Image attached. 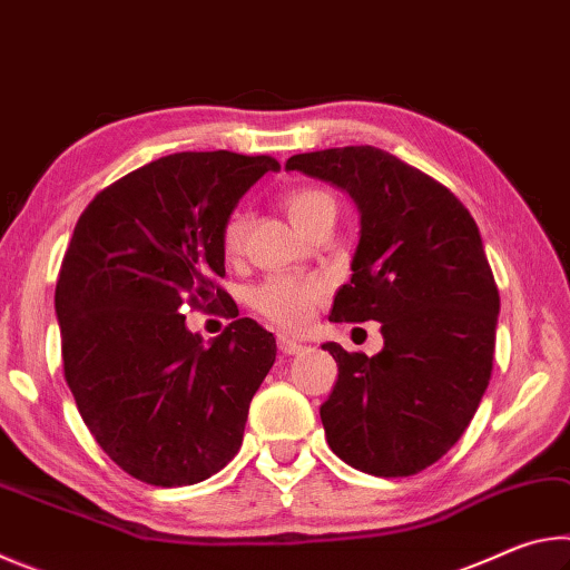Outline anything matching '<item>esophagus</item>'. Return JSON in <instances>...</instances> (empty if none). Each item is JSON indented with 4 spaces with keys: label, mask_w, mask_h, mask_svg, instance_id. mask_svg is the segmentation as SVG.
<instances>
[{
    "label": "esophagus",
    "mask_w": 570,
    "mask_h": 570,
    "mask_svg": "<svg viewBox=\"0 0 570 570\" xmlns=\"http://www.w3.org/2000/svg\"><path fill=\"white\" fill-rule=\"evenodd\" d=\"M278 350H282L284 354H298V352H304L306 346L294 342V340H288V336L282 334V336H278Z\"/></svg>",
    "instance_id": "esophagus-1"
}]
</instances>
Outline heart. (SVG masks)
I'll list each match as a JSON object with an SVG mask.
<instances>
[{"mask_svg":"<svg viewBox=\"0 0 570 570\" xmlns=\"http://www.w3.org/2000/svg\"><path fill=\"white\" fill-rule=\"evenodd\" d=\"M282 206L292 218V224L302 230L320 220L322 216H334L336 204L330 193L322 188H292L282 196ZM246 220L240 214H230L220 228V248L228 258H234L244 248ZM324 286L320 278L296 276H268L248 292V304L266 322L282 326L286 332H302L312 322L316 304L322 302Z\"/></svg>","mask_w":570,"mask_h":570,"instance_id":"b5f03b06","label":"heart"}]
</instances>
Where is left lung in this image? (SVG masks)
I'll return each mask as SVG.
<instances>
[{"label":"left lung","mask_w":570,"mask_h":570,"mask_svg":"<svg viewBox=\"0 0 570 570\" xmlns=\"http://www.w3.org/2000/svg\"><path fill=\"white\" fill-rule=\"evenodd\" d=\"M286 170L330 180L360 210L352 282L332 322H382L380 354L322 344L340 366L320 414L346 465L407 478L455 445L493 372L500 294L455 193L387 150L298 153Z\"/></svg>","instance_id":"left-lung-1"}]
</instances>
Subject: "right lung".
<instances>
[{
  "label": "right lung",
  "mask_w": 570,
  "mask_h": 570,
  "mask_svg": "<svg viewBox=\"0 0 570 570\" xmlns=\"http://www.w3.org/2000/svg\"><path fill=\"white\" fill-rule=\"evenodd\" d=\"M272 156L176 153L100 190L77 220L55 288L77 410L115 465L148 485H193L240 448L248 404L276 360L262 324L204 345L188 307L226 305L220 228Z\"/></svg>",
  "instance_id": "add662e5"
}]
</instances>
